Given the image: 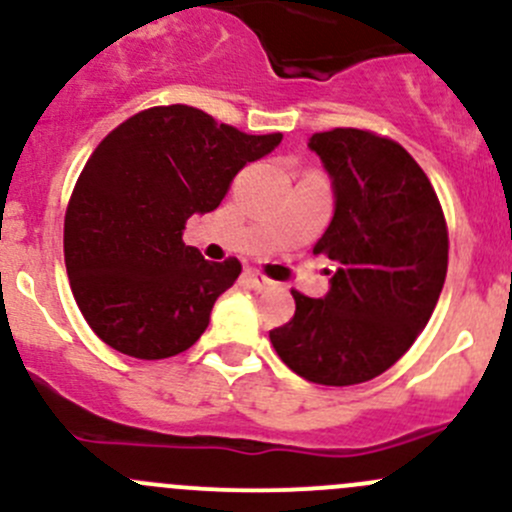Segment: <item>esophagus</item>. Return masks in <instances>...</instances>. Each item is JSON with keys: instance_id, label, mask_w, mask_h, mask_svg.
Segmentation results:
<instances>
[{"instance_id": "1", "label": "esophagus", "mask_w": 512, "mask_h": 512, "mask_svg": "<svg viewBox=\"0 0 512 512\" xmlns=\"http://www.w3.org/2000/svg\"><path fill=\"white\" fill-rule=\"evenodd\" d=\"M247 280H250V285L255 289H267V287L275 285V282L267 280V277L262 275V272H257V270H247Z\"/></svg>"}]
</instances>
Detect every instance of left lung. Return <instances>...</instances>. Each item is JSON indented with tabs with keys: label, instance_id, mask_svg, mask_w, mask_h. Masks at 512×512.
I'll list each match as a JSON object with an SVG mask.
<instances>
[{
	"label": "left lung",
	"instance_id": "1",
	"mask_svg": "<svg viewBox=\"0 0 512 512\" xmlns=\"http://www.w3.org/2000/svg\"><path fill=\"white\" fill-rule=\"evenodd\" d=\"M334 215L314 255L334 270L322 299L292 292L294 317L270 332L302 379L352 386L394 366L431 319L448 270L436 190L399 143L359 128L314 133Z\"/></svg>",
	"mask_w": 512,
	"mask_h": 512
}]
</instances>
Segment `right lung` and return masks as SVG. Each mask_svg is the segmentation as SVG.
Instances as JSON below:
<instances>
[{
	"label": "right lung",
	"mask_w": 512,
	"mask_h": 512,
	"mask_svg": "<svg viewBox=\"0 0 512 512\" xmlns=\"http://www.w3.org/2000/svg\"><path fill=\"white\" fill-rule=\"evenodd\" d=\"M280 141L175 103L136 113L98 143L66 208L64 260L101 342L148 361L198 342L242 267L185 245V220L218 208L232 178Z\"/></svg>",
	"instance_id": "right-lung-1"
}]
</instances>
